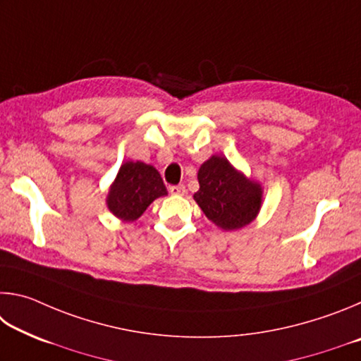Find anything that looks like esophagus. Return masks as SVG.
<instances>
[{"label": "esophagus", "mask_w": 361, "mask_h": 361, "mask_svg": "<svg viewBox=\"0 0 361 361\" xmlns=\"http://www.w3.org/2000/svg\"><path fill=\"white\" fill-rule=\"evenodd\" d=\"M169 191L172 195H185L186 194V188L183 185H175V186H170Z\"/></svg>", "instance_id": "1"}]
</instances>
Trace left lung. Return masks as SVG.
<instances>
[{
    "instance_id": "obj_1",
    "label": "left lung",
    "mask_w": 361,
    "mask_h": 361,
    "mask_svg": "<svg viewBox=\"0 0 361 361\" xmlns=\"http://www.w3.org/2000/svg\"><path fill=\"white\" fill-rule=\"evenodd\" d=\"M199 191L194 200L205 216L224 231L240 229L259 213L262 188L231 166L223 156H212L199 169Z\"/></svg>"
}]
</instances>
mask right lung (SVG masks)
<instances>
[{
	"label": "right lung",
	"mask_w": 361,
	"mask_h": 361,
	"mask_svg": "<svg viewBox=\"0 0 361 361\" xmlns=\"http://www.w3.org/2000/svg\"><path fill=\"white\" fill-rule=\"evenodd\" d=\"M167 195L157 170L145 162H124L109 186L106 205L122 221H135L152 200Z\"/></svg>",
	"instance_id": "1"
}]
</instances>
